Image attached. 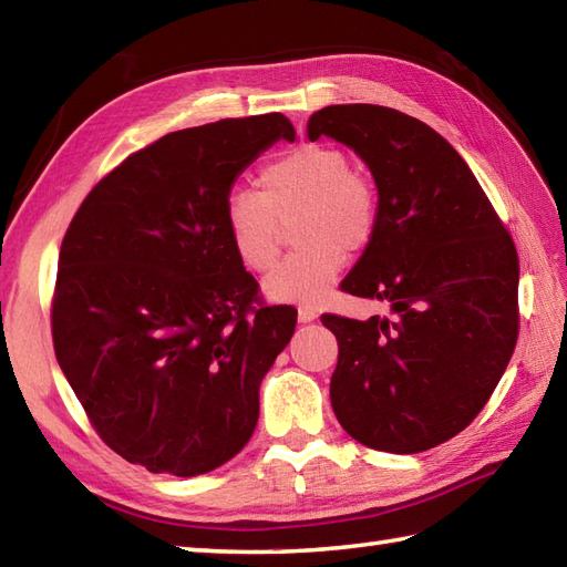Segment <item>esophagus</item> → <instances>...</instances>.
I'll return each instance as SVG.
<instances>
[{
	"mask_svg": "<svg viewBox=\"0 0 567 567\" xmlns=\"http://www.w3.org/2000/svg\"><path fill=\"white\" fill-rule=\"evenodd\" d=\"M317 317H319V311L315 307H299V311H297L299 323H311Z\"/></svg>",
	"mask_w": 567,
	"mask_h": 567,
	"instance_id": "obj_1",
	"label": "esophagus"
}]
</instances>
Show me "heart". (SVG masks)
Instances as JSON below:
<instances>
[{"instance_id": "heart-1", "label": "heart", "mask_w": 567, "mask_h": 567, "mask_svg": "<svg viewBox=\"0 0 567 567\" xmlns=\"http://www.w3.org/2000/svg\"><path fill=\"white\" fill-rule=\"evenodd\" d=\"M260 192L234 189L224 224L238 260L268 272L280 256L282 224L292 221L290 252L265 280L282 302H319L343 270L346 252H360L375 238L380 202L372 179L351 165L348 153L307 143L260 167Z\"/></svg>"}]
</instances>
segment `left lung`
<instances>
[{
  "label": "left lung",
  "instance_id": "left-lung-1",
  "mask_svg": "<svg viewBox=\"0 0 567 567\" xmlns=\"http://www.w3.org/2000/svg\"><path fill=\"white\" fill-rule=\"evenodd\" d=\"M370 167L375 238L341 290L388 299L368 321L321 315L339 341L331 406L375 451L421 453L473 421L519 336V256L485 189L431 126L390 106L333 104L309 118Z\"/></svg>",
  "mask_w": 567,
  "mask_h": 567
}]
</instances>
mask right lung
<instances>
[{"instance_id": "obj_1", "label": "right lung", "mask_w": 567, "mask_h": 567, "mask_svg": "<svg viewBox=\"0 0 567 567\" xmlns=\"http://www.w3.org/2000/svg\"><path fill=\"white\" fill-rule=\"evenodd\" d=\"M282 114L173 131L102 177L65 231L51 302L60 370L92 429L151 473H209L258 424V388L297 309L265 305L228 240L234 179Z\"/></svg>"}]
</instances>
